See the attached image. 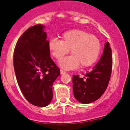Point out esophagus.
<instances>
[{"label": "esophagus", "mask_w": 130, "mask_h": 130, "mask_svg": "<svg viewBox=\"0 0 130 130\" xmlns=\"http://www.w3.org/2000/svg\"><path fill=\"white\" fill-rule=\"evenodd\" d=\"M60 72H61V74H63L65 73V71H63V70H62V69H61L60 70Z\"/></svg>", "instance_id": "1"}]
</instances>
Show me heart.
<instances>
[{
    "label": "heart",
    "instance_id": "obj_1",
    "mask_svg": "<svg viewBox=\"0 0 130 130\" xmlns=\"http://www.w3.org/2000/svg\"><path fill=\"white\" fill-rule=\"evenodd\" d=\"M62 40L51 39L48 48L52 56L61 60L71 50L72 55L60 61V66L72 70L91 66L97 61L101 51V43L96 36L82 30H72L63 34Z\"/></svg>",
    "mask_w": 130,
    "mask_h": 130
}]
</instances>
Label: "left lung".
<instances>
[{
  "label": "left lung",
  "mask_w": 130,
  "mask_h": 130,
  "mask_svg": "<svg viewBox=\"0 0 130 130\" xmlns=\"http://www.w3.org/2000/svg\"><path fill=\"white\" fill-rule=\"evenodd\" d=\"M112 52L109 42L105 44L100 61L85 76L73 75L72 89L75 99L83 104H89L100 99L107 89L112 71Z\"/></svg>",
  "instance_id": "left-lung-1"
}]
</instances>
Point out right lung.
I'll return each instance as SVG.
<instances>
[{"instance_id":"1","label":"right lung","mask_w":130,"mask_h":130,"mask_svg":"<svg viewBox=\"0 0 130 130\" xmlns=\"http://www.w3.org/2000/svg\"><path fill=\"white\" fill-rule=\"evenodd\" d=\"M44 26L36 24L23 34L16 43L13 66L17 83L31 104L45 107L52 99V85L60 70L50 57Z\"/></svg>"}]
</instances>
